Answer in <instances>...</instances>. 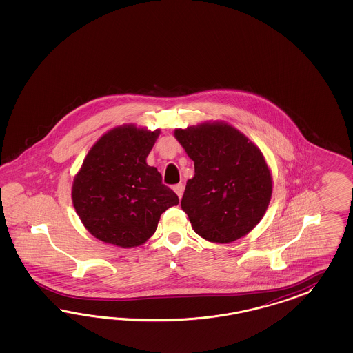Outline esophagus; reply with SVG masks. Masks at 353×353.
Masks as SVG:
<instances>
[{
  "mask_svg": "<svg viewBox=\"0 0 353 353\" xmlns=\"http://www.w3.org/2000/svg\"><path fill=\"white\" fill-rule=\"evenodd\" d=\"M173 192L179 195V198H181L182 194H183V185H182V183L174 185V186H173Z\"/></svg>",
  "mask_w": 353,
  "mask_h": 353,
  "instance_id": "1",
  "label": "esophagus"
}]
</instances>
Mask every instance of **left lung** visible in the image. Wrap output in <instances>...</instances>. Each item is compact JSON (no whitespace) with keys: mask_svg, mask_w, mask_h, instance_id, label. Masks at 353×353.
<instances>
[{"mask_svg":"<svg viewBox=\"0 0 353 353\" xmlns=\"http://www.w3.org/2000/svg\"><path fill=\"white\" fill-rule=\"evenodd\" d=\"M174 137L194 161L181 208L194 232L214 243L248 234L267 211L273 180L263 152L224 121L174 129Z\"/></svg>","mask_w":353,"mask_h":353,"instance_id":"obj_1","label":"left lung"}]
</instances>
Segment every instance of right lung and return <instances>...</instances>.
<instances>
[{
    "label": "right lung",
    "instance_id": "add662e5",
    "mask_svg": "<svg viewBox=\"0 0 353 353\" xmlns=\"http://www.w3.org/2000/svg\"><path fill=\"white\" fill-rule=\"evenodd\" d=\"M161 129L124 124L112 128L89 150L72 183V203L86 230L97 239L129 248L155 233L161 214L179 204L146 158Z\"/></svg>",
    "mask_w": 353,
    "mask_h": 353
}]
</instances>
